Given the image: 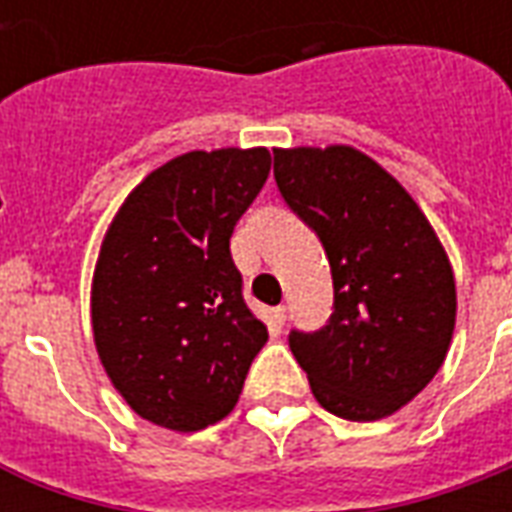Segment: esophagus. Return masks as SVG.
I'll use <instances>...</instances> for the list:
<instances>
[{
    "instance_id": "esophagus-1",
    "label": "esophagus",
    "mask_w": 512,
    "mask_h": 512,
    "mask_svg": "<svg viewBox=\"0 0 512 512\" xmlns=\"http://www.w3.org/2000/svg\"><path fill=\"white\" fill-rule=\"evenodd\" d=\"M270 322L281 330L283 324H286V305H278V308H272L270 311Z\"/></svg>"
}]
</instances>
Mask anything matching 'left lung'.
<instances>
[{"label": "left lung", "mask_w": 512, "mask_h": 512, "mask_svg": "<svg viewBox=\"0 0 512 512\" xmlns=\"http://www.w3.org/2000/svg\"><path fill=\"white\" fill-rule=\"evenodd\" d=\"M286 204L333 272V316L289 335L316 401L354 423L390 417L442 368L455 330V278L434 226L404 185L346 144L272 149Z\"/></svg>", "instance_id": "obj_1"}]
</instances>
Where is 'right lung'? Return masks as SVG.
Instances as JSON below:
<instances>
[{"mask_svg": "<svg viewBox=\"0 0 512 512\" xmlns=\"http://www.w3.org/2000/svg\"><path fill=\"white\" fill-rule=\"evenodd\" d=\"M270 149L185 152L122 201L92 275V333L138 417L199 431L234 409L267 327L242 300L231 231L267 182Z\"/></svg>", "mask_w": 512, "mask_h": 512, "instance_id": "obj_1", "label": "right lung"}]
</instances>
